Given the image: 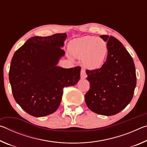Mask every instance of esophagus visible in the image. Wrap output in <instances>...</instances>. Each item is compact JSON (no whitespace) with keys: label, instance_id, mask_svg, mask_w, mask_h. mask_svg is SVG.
<instances>
[{"label":"esophagus","instance_id":"1","mask_svg":"<svg viewBox=\"0 0 147 147\" xmlns=\"http://www.w3.org/2000/svg\"><path fill=\"white\" fill-rule=\"evenodd\" d=\"M80 75H81V78L84 79V78H86V77H87V74H86V73L85 69H82L81 73H80Z\"/></svg>","mask_w":147,"mask_h":147}]
</instances>
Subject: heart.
I'll use <instances>...</instances> for the list:
<instances>
[{"mask_svg":"<svg viewBox=\"0 0 147 147\" xmlns=\"http://www.w3.org/2000/svg\"><path fill=\"white\" fill-rule=\"evenodd\" d=\"M69 49L74 57L84 58V65L89 69L101 67L108 53L102 39L90 36L73 39L69 43Z\"/></svg>","mask_w":147,"mask_h":147,"instance_id":"heart-1","label":"heart"}]
</instances>
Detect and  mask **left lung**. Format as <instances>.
<instances>
[{"instance_id": "1", "label": "left lung", "mask_w": 147, "mask_h": 147, "mask_svg": "<svg viewBox=\"0 0 147 147\" xmlns=\"http://www.w3.org/2000/svg\"><path fill=\"white\" fill-rule=\"evenodd\" d=\"M100 37L107 42L108 56L101 68L86 70L90 88L85 100L92 111L110 116L120 112L132 99L136 68L130 54L117 39L108 35Z\"/></svg>"}]
</instances>
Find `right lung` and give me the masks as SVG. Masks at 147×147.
I'll return each mask as SVG.
<instances>
[{"label": "right lung", "mask_w": 147, "mask_h": 147, "mask_svg": "<svg viewBox=\"0 0 147 147\" xmlns=\"http://www.w3.org/2000/svg\"><path fill=\"white\" fill-rule=\"evenodd\" d=\"M67 34L34 36L17 50L12 58L9 80L16 102L36 117L57 110L63 88L73 86L80 78V67L64 69L57 66L65 55Z\"/></svg>", "instance_id": "add662e5"}]
</instances>
